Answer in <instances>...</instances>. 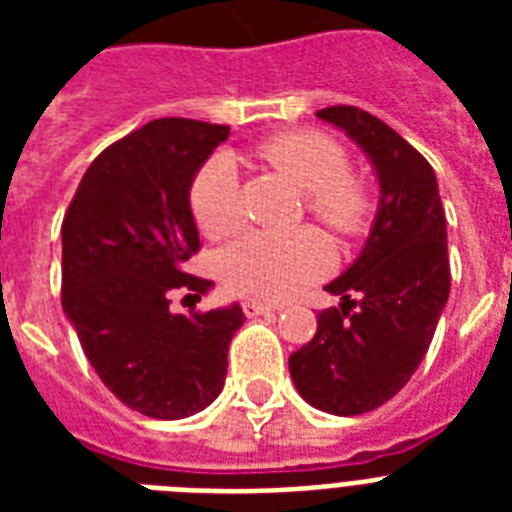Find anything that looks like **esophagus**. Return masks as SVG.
I'll use <instances>...</instances> for the list:
<instances>
[{
	"mask_svg": "<svg viewBox=\"0 0 512 512\" xmlns=\"http://www.w3.org/2000/svg\"><path fill=\"white\" fill-rule=\"evenodd\" d=\"M241 311L247 313L249 319H255V316H265V313H271L273 305L257 303V300H244V303H241Z\"/></svg>",
	"mask_w": 512,
	"mask_h": 512,
	"instance_id": "esophagus-1",
	"label": "esophagus"
}]
</instances>
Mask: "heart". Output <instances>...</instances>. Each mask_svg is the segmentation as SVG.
Returning <instances> with one entry per match:
<instances>
[{"mask_svg":"<svg viewBox=\"0 0 512 512\" xmlns=\"http://www.w3.org/2000/svg\"><path fill=\"white\" fill-rule=\"evenodd\" d=\"M257 154L281 177L305 191V207L337 233H356L369 199L348 175V156L321 132H281L263 140ZM191 212L199 231L220 239L241 223L239 177L228 156H212L191 185ZM332 249L311 228L295 233L252 231L231 241L217 257V273L233 295L252 300H287L329 271Z\"/></svg>","mask_w":512,"mask_h":512,"instance_id":"heart-1","label":"heart"}]
</instances>
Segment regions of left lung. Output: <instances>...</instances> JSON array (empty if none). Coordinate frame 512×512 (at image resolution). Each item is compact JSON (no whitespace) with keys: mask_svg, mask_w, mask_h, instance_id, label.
<instances>
[{"mask_svg":"<svg viewBox=\"0 0 512 512\" xmlns=\"http://www.w3.org/2000/svg\"><path fill=\"white\" fill-rule=\"evenodd\" d=\"M316 116L364 151L380 204L361 255L327 284L340 308L319 313L313 340L289 356V374L308 404L353 417L396 396L428 353L452 284L446 215L436 172L396 130L356 106Z\"/></svg>","mask_w":512,"mask_h":512,"instance_id":"obj_1","label":"left lung"}]
</instances>
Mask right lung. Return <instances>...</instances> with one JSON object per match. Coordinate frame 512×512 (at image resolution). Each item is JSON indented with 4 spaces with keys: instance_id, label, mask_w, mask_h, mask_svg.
<instances>
[{
    "instance_id": "right-lung-1",
    "label": "right lung",
    "mask_w": 512,
    "mask_h": 512,
    "mask_svg": "<svg viewBox=\"0 0 512 512\" xmlns=\"http://www.w3.org/2000/svg\"><path fill=\"white\" fill-rule=\"evenodd\" d=\"M228 138L223 124L156 119L84 172L63 217V313L111 393L156 420H183L223 390L239 303L172 313L212 281L185 273L199 252L191 183Z\"/></svg>"
}]
</instances>
